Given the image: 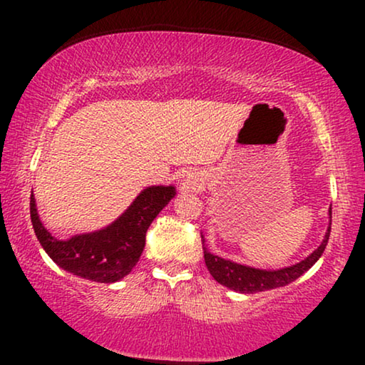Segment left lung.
<instances>
[{
  "mask_svg": "<svg viewBox=\"0 0 365 365\" xmlns=\"http://www.w3.org/2000/svg\"><path fill=\"white\" fill-rule=\"evenodd\" d=\"M331 222H332V209L329 207V226L324 236L322 242L319 244L316 251H312L306 259L301 262L292 264V266L281 267V269H257L251 266H244V264H237L229 259H222L216 256V254L209 252V249L204 246V236L202 237V249H204V262H206L207 271L211 276L216 279L219 284L226 286L232 291L241 294H256L262 291H269V289L284 287L287 284L296 281L301 277L304 272L309 271L314 264L319 261L322 256L324 249L327 246L329 236H331Z\"/></svg>",
  "mask_w": 365,
  "mask_h": 365,
  "instance_id": "8db88e82",
  "label": "left lung"
}]
</instances>
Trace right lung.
Listing matches in <instances>:
<instances>
[{"label": "right lung", "instance_id": "1", "mask_svg": "<svg viewBox=\"0 0 365 365\" xmlns=\"http://www.w3.org/2000/svg\"><path fill=\"white\" fill-rule=\"evenodd\" d=\"M174 196V186H149L109 226L66 241L51 236L43 226L33 192L29 214L39 244L59 267L88 281L111 284L133 271L146 244L148 227Z\"/></svg>", "mask_w": 365, "mask_h": 365}]
</instances>
